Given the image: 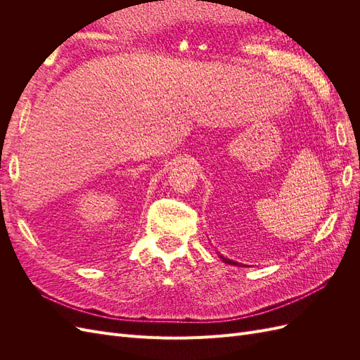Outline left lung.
<instances>
[{
  "instance_id": "obj_1",
  "label": "left lung",
  "mask_w": 360,
  "mask_h": 360,
  "mask_svg": "<svg viewBox=\"0 0 360 360\" xmlns=\"http://www.w3.org/2000/svg\"><path fill=\"white\" fill-rule=\"evenodd\" d=\"M221 258H222V261H224V263H226V264H233V266H243V264H240V263H236V261H233V259H228V258H224L222 255H221Z\"/></svg>"
}]
</instances>
